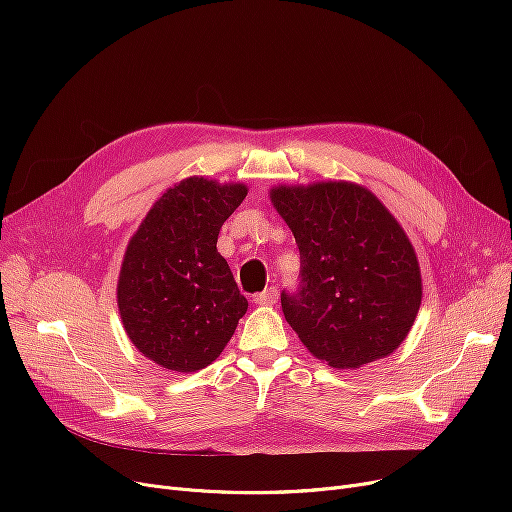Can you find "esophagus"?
<instances>
[{
    "instance_id": "34e87169",
    "label": "esophagus",
    "mask_w": 512,
    "mask_h": 512,
    "mask_svg": "<svg viewBox=\"0 0 512 512\" xmlns=\"http://www.w3.org/2000/svg\"><path fill=\"white\" fill-rule=\"evenodd\" d=\"M253 301L257 305H274L278 301V288L270 286V288H265L263 292H257L255 297H253Z\"/></svg>"
}]
</instances>
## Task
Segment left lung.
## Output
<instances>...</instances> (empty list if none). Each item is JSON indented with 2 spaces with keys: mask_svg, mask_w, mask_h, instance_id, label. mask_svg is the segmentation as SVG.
<instances>
[{
  "mask_svg": "<svg viewBox=\"0 0 512 512\" xmlns=\"http://www.w3.org/2000/svg\"><path fill=\"white\" fill-rule=\"evenodd\" d=\"M272 203L301 253L282 311L309 353L355 369L396 351L421 305V274L390 211L351 182L278 186Z\"/></svg>",
  "mask_w": 512,
  "mask_h": 512,
  "instance_id": "8db88e82",
  "label": "left lung"
}]
</instances>
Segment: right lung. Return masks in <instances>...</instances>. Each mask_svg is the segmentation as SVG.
Segmentation results:
<instances>
[{
	"mask_svg": "<svg viewBox=\"0 0 512 512\" xmlns=\"http://www.w3.org/2000/svg\"><path fill=\"white\" fill-rule=\"evenodd\" d=\"M247 186L186 178L151 207L124 255L122 324L139 351L170 371H197L220 357L247 313L228 261L222 224Z\"/></svg>",
	"mask_w": 512,
	"mask_h": 512,
	"instance_id": "right-lung-1",
	"label": "right lung"
}]
</instances>
